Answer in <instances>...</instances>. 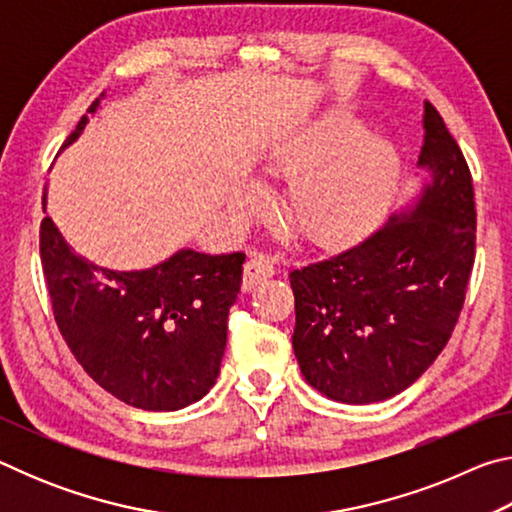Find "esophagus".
I'll return each instance as SVG.
<instances>
[{"mask_svg":"<svg viewBox=\"0 0 512 512\" xmlns=\"http://www.w3.org/2000/svg\"><path fill=\"white\" fill-rule=\"evenodd\" d=\"M275 275V262L264 253H255L246 259L244 264V291L255 289L257 284L266 282L268 277Z\"/></svg>","mask_w":512,"mask_h":512,"instance_id":"34e87169","label":"esophagus"}]
</instances>
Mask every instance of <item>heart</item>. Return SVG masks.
<instances>
[{
	"label": "heart",
	"mask_w": 512,
	"mask_h": 512,
	"mask_svg": "<svg viewBox=\"0 0 512 512\" xmlns=\"http://www.w3.org/2000/svg\"><path fill=\"white\" fill-rule=\"evenodd\" d=\"M271 169L289 180L284 221L314 244L334 246L361 235L384 214L400 164L386 142L363 137L357 121L327 117L287 137ZM255 203L253 194L248 205Z\"/></svg>",
	"instance_id": "obj_1"
}]
</instances>
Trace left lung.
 Listing matches in <instances>:
<instances>
[{
	"mask_svg": "<svg viewBox=\"0 0 512 512\" xmlns=\"http://www.w3.org/2000/svg\"><path fill=\"white\" fill-rule=\"evenodd\" d=\"M420 164L431 185L406 219L289 273L293 352L320 393L388 400L427 370L461 316L476 255L472 173L436 106L424 101Z\"/></svg>",
	"mask_w": 512,
	"mask_h": 512,
	"instance_id": "left-lung-1",
	"label": "left lung"
}]
</instances>
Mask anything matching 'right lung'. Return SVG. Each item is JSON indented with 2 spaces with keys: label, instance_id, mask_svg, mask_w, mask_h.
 <instances>
[{
  "label": "right lung",
  "instance_id": "add662e5",
  "mask_svg": "<svg viewBox=\"0 0 512 512\" xmlns=\"http://www.w3.org/2000/svg\"><path fill=\"white\" fill-rule=\"evenodd\" d=\"M244 259L180 250L149 271L115 273L76 255L47 210L40 223L42 273L69 352L103 391L144 411L185 409L214 386Z\"/></svg>",
  "mask_w": 512,
  "mask_h": 512
}]
</instances>
